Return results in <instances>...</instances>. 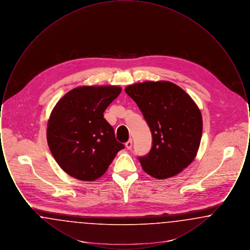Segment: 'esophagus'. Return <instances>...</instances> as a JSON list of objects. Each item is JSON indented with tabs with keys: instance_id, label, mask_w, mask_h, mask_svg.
Masks as SVG:
<instances>
[{
	"instance_id": "34e87169",
	"label": "esophagus",
	"mask_w": 250,
	"mask_h": 250,
	"mask_svg": "<svg viewBox=\"0 0 250 250\" xmlns=\"http://www.w3.org/2000/svg\"><path fill=\"white\" fill-rule=\"evenodd\" d=\"M132 145H133V142H132V140L130 139L127 143H125V148L127 150H130L131 148H132Z\"/></svg>"
}]
</instances>
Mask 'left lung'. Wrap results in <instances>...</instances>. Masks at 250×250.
Here are the masks:
<instances>
[{
    "instance_id": "obj_1",
    "label": "left lung",
    "mask_w": 250,
    "mask_h": 250,
    "mask_svg": "<svg viewBox=\"0 0 250 250\" xmlns=\"http://www.w3.org/2000/svg\"><path fill=\"white\" fill-rule=\"evenodd\" d=\"M125 91L140 107L153 137L150 153L139 157L143 170L161 180L177 175L198 153L200 108L178 85L167 81L132 84Z\"/></svg>"
}]
</instances>
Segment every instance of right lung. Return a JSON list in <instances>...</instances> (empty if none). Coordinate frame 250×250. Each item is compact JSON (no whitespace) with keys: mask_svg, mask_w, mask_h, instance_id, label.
Returning <instances> with one entry per match:
<instances>
[{"mask_svg":"<svg viewBox=\"0 0 250 250\" xmlns=\"http://www.w3.org/2000/svg\"><path fill=\"white\" fill-rule=\"evenodd\" d=\"M120 86H80L63 95L48 121V147L61 168L73 178H100L124 145L104 118Z\"/></svg>","mask_w":250,"mask_h":250,"instance_id":"right-lung-1","label":"right lung"}]
</instances>
